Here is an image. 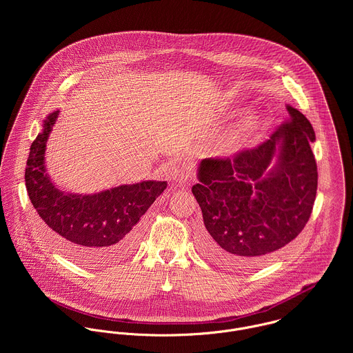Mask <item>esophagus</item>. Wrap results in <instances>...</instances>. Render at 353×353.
<instances>
[{"mask_svg":"<svg viewBox=\"0 0 353 353\" xmlns=\"http://www.w3.org/2000/svg\"><path fill=\"white\" fill-rule=\"evenodd\" d=\"M168 175H170V179L178 185L186 183L190 178V172L183 167H171L168 171Z\"/></svg>","mask_w":353,"mask_h":353,"instance_id":"esophagus-1","label":"esophagus"}]
</instances>
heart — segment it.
Instances as JSON below:
<instances>
[{"label":"heart","mask_w":353,"mask_h":353,"mask_svg":"<svg viewBox=\"0 0 353 353\" xmlns=\"http://www.w3.org/2000/svg\"><path fill=\"white\" fill-rule=\"evenodd\" d=\"M258 126V117L255 114H248L242 118V121L239 122V125L236 126V129L232 132V134L230 136L228 143L232 147H236L238 144H241L252 132H254Z\"/></svg>","instance_id":"obj_1"}]
</instances>
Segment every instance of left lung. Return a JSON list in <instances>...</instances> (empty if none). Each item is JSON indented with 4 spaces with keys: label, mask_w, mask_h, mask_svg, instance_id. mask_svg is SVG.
<instances>
[{
    "label": "left lung",
    "mask_w": 353,
    "mask_h": 353,
    "mask_svg": "<svg viewBox=\"0 0 353 353\" xmlns=\"http://www.w3.org/2000/svg\"><path fill=\"white\" fill-rule=\"evenodd\" d=\"M288 119L261 145L232 159H203L192 192L202 210L201 252L232 269H252L291 243L316 196L314 129L287 105Z\"/></svg>",
    "instance_id": "1"
}]
</instances>
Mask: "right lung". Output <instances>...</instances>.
<instances>
[{
	"instance_id": "1",
	"label": "right lung",
	"mask_w": 353,
	"mask_h": 353,
	"mask_svg": "<svg viewBox=\"0 0 353 353\" xmlns=\"http://www.w3.org/2000/svg\"><path fill=\"white\" fill-rule=\"evenodd\" d=\"M58 110L43 121L26 167V188L42 228L68 258L87 266L115 262L134 250L143 214L164 192L167 182L144 181L121 185L95 194L65 193L46 172V143Z\"/></svg>"
}]
</instances>
